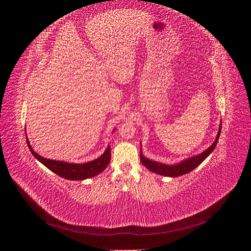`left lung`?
I'll return each instance as SVG.
<instances>
[{
    "label": "left lung",
    "mask_w": 251,
    "mask_h": 251,
    "mask_svg": "<svg viewBox=\"0 0 251 251\" xmlns=\"http://www.w3.org/2000/svg\"><path fill=\"white\" fill-rule=\"evenodd\" d=\"M221 127H222V124H220L219 132L217 134V138H216L215 142L212 143L207 150H205L203 153H201L199 155L193 156L191 158H187V159H185V160L181 161L178 164L169 165V164H163V163H160V162L153 161V160H151V159L144 157L142 155L141 151H140V161L151 172L159 174V175H162V176H166V177L182 176V175L187 174L189 172H192L193 170H195L197 166L201 164L205 160V159L208 157V155L211 153V151L215 150V148L217 146V142H218L219 137H220V134H221Z\"/></svg>",
    "instance_id": "obj_1"
}]
</instances>
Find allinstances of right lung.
Returning <instances> with one entry per match:
<instances>
[{
    "label": "right lung",
    "mask_w": 251,
    "mask_h": 251,
    "mask_svg": "<svg viewBox=\"0 0 251 251\" xmlns=\"http://www.w3.org/2000/svg\"><path fill=\"white\" fill-rule=\"evenodd\" d=\"M28 148L31 151L32 155L42 162L46 168H48L53 173L58 175L59 177H63L68 180H85L87 178H92L96 175L101 173L105 168H107L110 160H111V150L110 147L107 148L104 153L98 157L93 161H89L86 163H69L64 161H56L50 160V159L44 158L41 155L33 151L31 144L29 143L28 138H26Z\"/></svg>",
    "instance_id": "1"
}]
</instances>
